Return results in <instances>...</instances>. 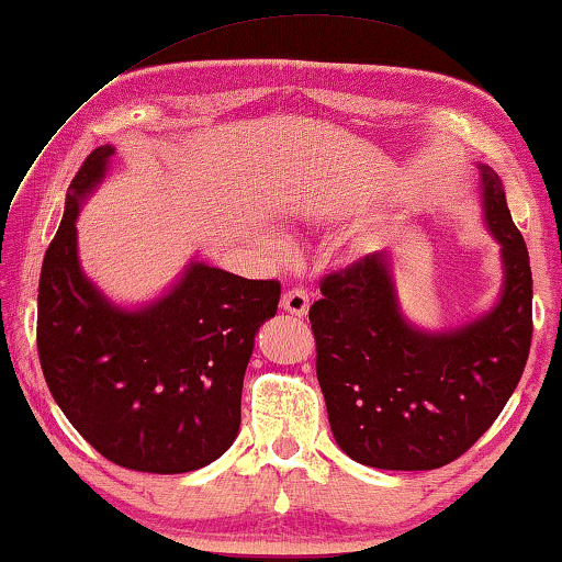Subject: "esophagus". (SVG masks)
I'll return each mask as SVG.
<instances>
[{"mask_svg":"<svg viewBox=\"0 0 562 562\" xmlns=\"http://www.w3.org/2000/svg\"><path fill=\"white\" fill-rule=\"evenodd\" d=\"M282 307L288 310L290 315H297V317H305L307 310H310V295L302 288L295 290H288L282 295Z\"/></svg>","mask_w":562,"mask_h":562,"instance_id":"obj_1","label":"esophagus"}]
</instances>
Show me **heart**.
Wrapping results in <instances>:
<instances>
[{"label":"heart","mask_w":562,"mask_h":562,"mask_svg":"<svg viewBox=\"0 0 562 562\" xmlns=\"http://www.w3.org/2000/svg\"><path fill=\"white\" fill-rule=\"evenodd\" d=\"M267 245H270L272 249H278V252H280V249L284 247V245H282V239H280V237H270V239H267Z\"/></svg>","instance_id":"obj_1"}]
</instances>
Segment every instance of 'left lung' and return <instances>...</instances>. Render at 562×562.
<instances>
[{
	"label": "left lung",
	"mask_w": 562,
	"mask_h": 562,
	"mask_svg": "<svg viewBox=\"0 0 562 562\" xmlns=\"http://www.w3.org/2000/svg\"><path fill=\"white\" fill-rule=\"evenodd\" d=\"M485 222L501 243L497 305L473 323L427 333L400 313L387 252L319 282L310 307L317 380L340 448L380 470H435L477 442L518 387L532 337L528 247L501 177L480 165Z\"/></svg>",
	"instance_id": "1"
}]
</instances>
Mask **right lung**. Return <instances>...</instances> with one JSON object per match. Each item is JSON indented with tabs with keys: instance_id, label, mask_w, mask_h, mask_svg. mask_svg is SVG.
Here are the masks:
<instances>
[{
	"instance_id": "1",
	"label": "right lung",
	"mask_w": 562,
	"mask_h": 562,
	"mask_svg": "<svg viewBox=\"0 0 562 562\" xmlns=\"http://www.w3.org/2000/svg\"><path fill=\"white\" fill-rule=\"evenodd\" d=\"M112 155L114 147H97L79 167L44 255L42 372L67 420L114 465L190 473L237 438L245 370L257 329L278 313L280 282L190 262L149 305H112L79 267L75 225Z\"/></svg>"
}]
</instances>
